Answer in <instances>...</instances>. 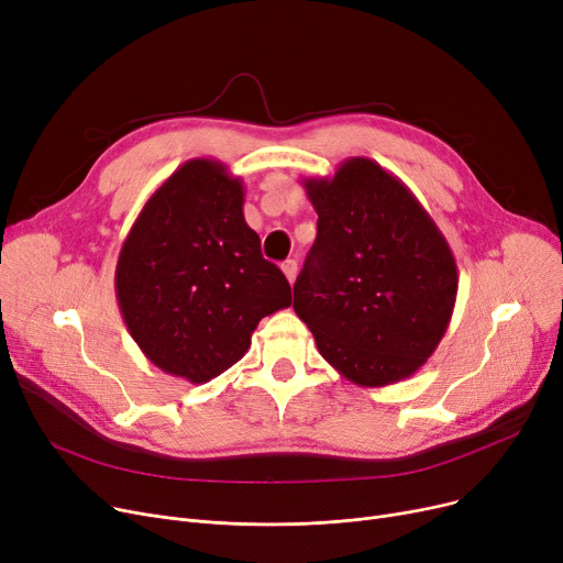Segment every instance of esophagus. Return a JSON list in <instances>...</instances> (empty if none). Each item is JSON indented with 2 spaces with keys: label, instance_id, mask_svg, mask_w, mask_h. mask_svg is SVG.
Listing matches in <instances>:
<instances>
[{
  "label": "esophagus",
  "instance_id": "obj_1",
  "mask_svg": "<svg viewBox=\"0 0 563 563\" xmlns=\"http://www.w3.org/2000/svg\"><path fill=\"white\" fill-rule=\"evenodd\" d=\"M283 274L287 276V280H289V285L297 280V274H299V266H297V260H285L283 262Z\"/></svg>",
  "mask_w": 563,
  "mask_h": 563
}]
</instances>
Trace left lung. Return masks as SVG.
Segmentation results:
<instances>
[{
    "label": "left lung",
    "mask_w": 563,
    "mask_h": 563,
    "mask_svg": "<svg viewBox=\"0 0 563 563\" xmlns=\"http://www.w3.org/2000/svg\"><path fill=\"white\" fill-rule=\"evenodd\" d=\"M317 240L294 283V312L323 361L363 388L416 374L445 335L456 260L410 189L367 157L306 177Z\"/></svg>",
    "instance_id": "1"
}]
</instances>
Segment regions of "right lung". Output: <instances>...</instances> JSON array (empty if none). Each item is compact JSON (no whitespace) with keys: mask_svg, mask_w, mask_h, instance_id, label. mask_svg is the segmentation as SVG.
<instances>
[{"mask_svg":"<svg viewBox=\"0 0 563 563\" xmlns=\"http://www.w3.org/2000/svg\"><path fill=\"white\" fill-rule=\"evenodd\" d=\"M115 299L145 358L207 383L244 358L262 317L291 289L244 219V185L189 159L147 198L115 264Z\"/></svg>","mask_w":563,"mask_h":563,"instance_id":"1","label":"right lung"}]
</instances>
